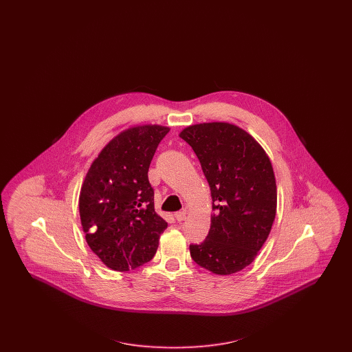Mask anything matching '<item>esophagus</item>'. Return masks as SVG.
<instances>
[{
  "instance_id": "1",
  "label": "esophagus",
  "mask_w": 352,
  "mask_h": 352,
  "mask_svg": "<svg viewBox=\"0 0 352 352\" xmlns=\"http://www.w3.org/2000/svg\"><path fill=\"white\" fill-rule=\"evenodd\" d=\"M186 215H187V211L182 210V211L175 212V214H174V218H175L177 221H184V219H186Z\"/></svg>"
}]
</instances>
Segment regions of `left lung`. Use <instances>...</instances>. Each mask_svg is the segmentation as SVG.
<instances>
[{
    "label": "left lung",
    "mask_w": 352,
    "mask_h": 352,
    "mask_svg": "<svg viewBox=\"0 0 352 352\" xmlns=\"http://www.w3.org/2000/svg\"><path fill=\"white\" fill-rule=\"evenodd\" d=\"M179 137L201 162L214 211L206 240L191 244L190 254L201 268L232 274L254 260L276 218L270 160L251 134L228 122L191 125Z\"/></svg>",
    "instance_id": "obj_1"
}]
</instances>
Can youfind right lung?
Returning a JSON list of instances; mask_svg holds the SVG:
<instances>
[{
    "instance_id": "right-lung-1",
    "label": "right lung",
    "mask_w": 352,
    "mask_h": 352,
    "mask_svg": "<svg viewBox=\"0 0 352 352\" xmlns=\"http://www.w3.org/2000/svg\"><path fill=\"white\" fill-rule=\"evenodd\" d=\"M168 126L140 125L116 135L92 162L79 212L87 244L108 268L126 272L151 261L168 223L154 211L148 171Z\"/></svg>"
}]
</instances>
